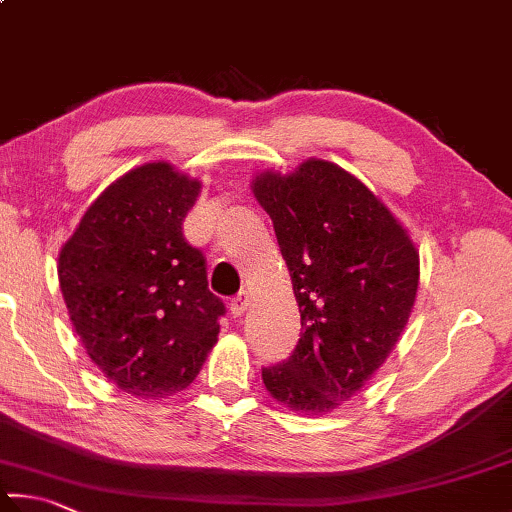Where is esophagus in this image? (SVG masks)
<instances>
[{"mask_svg": "<svg viewBox=\"0 0 512 512\" xmlns=\"http://www.w3.org/2000/svg\"><path fill=\"white\" fill-rule=\"evenodd\" d=\"M248 306H250V295L246 291H241V293H237L235 297H232L230 313L235 315V318H241V315L248 311Z\"/></svg>", "mask_w": 512, "mask_h": 512, "instance_id": "esophagus-1", "label": "esophagus"}]
</instances>
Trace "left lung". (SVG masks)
<instances>
[{
    "label": "left lung",
    "mask_w": 512,
    "mask_h": 512,
    "mask_svg": "<svg viewBox=\"0 0 512 512\" xmlns=\"http://www.w3.org/2000/svg\"><path fill=\"white\" fill-rule=\"evenodd\" d=\"M250 188L273 221L302 320L291 358L264 367L262 380L293 412L329 414L401 338L418 291V250L392 210L336 163L264 170Z\"/></svg>",
    "instance_id": "obj_1"
}]
</instances>
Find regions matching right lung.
<instances>
[{
	"label": "right lung",
	"instance_id": "1",
	"mask_svg": "<svg viewBox=\"0 0 512 512\" xmlns=\"http://www.w3.org/2000/svg\"><path fill=\"white\" fill-rule=\"evenodd\" d=\"M201 181L145 163L87 208L58 257L60 291L87 356L145 401L183 392L217 345L224 302L183 239Z\"/></svg>",
	"mask_w": 512,
	"mask_h": 512
}]
</instances>
